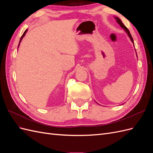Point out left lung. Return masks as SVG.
Segmentation results:
<instances>
[{
  "label": "left lung",
  "instance_id": "1",
  "mask_svg": "<svg viewBox=\"0 0 153 153\" xmlns=\"http://www.w3.org/2000/svg\"><path fill=\"white\" fill-rule=\"evenodd\" d=\"M115 20H116L118 24H119V25L121 26L123 29H124L125 31H126V33L128 34V36H129V38H130L131 41H132V43L134 44V42H133V39L132 36H131V34H130V32H129V30L128 29L127 27H126V26H125V25H124L123 24L122 21H121V20H120V18H118V17H115Z\"/></svg>",
  "mask_w": 153,
  "mask_h": 153
}]
</instances>
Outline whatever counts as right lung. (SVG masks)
I'll return each mask as SVG.
<instances>
[{
  "mask_svg": "<svg viewBox=\"0 0 153 153\" xmlns=\"http://www.w3.org/2000/svg\"><path fill=\"white\" fill-rule=\"evenodd\" d=\"M27 30H28V29H26L25 30V32H24V34H23V35L22 36V37H21V38H20V42H19V44H18V47H19V46H20V42L22 41V39H23V38H24V37L25 36V34L27 33Z\"/></svg>",
  "mask_w": 153,
  "mask_h": 153,
  "instance_id": "1",
  "label": "right lung"
}]
</instances>
